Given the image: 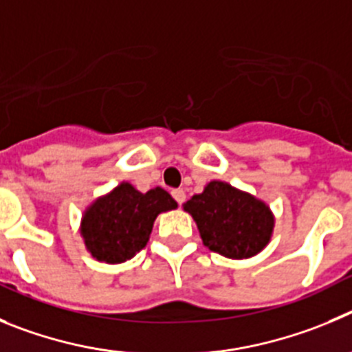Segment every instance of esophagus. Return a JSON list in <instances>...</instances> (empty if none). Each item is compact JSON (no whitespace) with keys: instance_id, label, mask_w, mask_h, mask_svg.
<instances>
[{"instance_id":"34e87169","label":"esophagus","mask_w":352,"mask_h":352,"mask_svg":"<svg viewBox=\"0 0 352 352\" xmlns=\"http://www.w3.org/2000/svg\"><path fill=\"white\" fill-rule=\"evenodd\" d=\"M172 196H173V198H175V201L179 205H182L184 201H186V192H184L182 189H173Z\"/></svg>"}]
</instances>
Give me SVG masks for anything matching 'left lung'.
Segmentation results:
<instances>
[{"mask_svg": "<svg viewBox=\"0 0 352 352\" xmlns=\"http://www.w3.org/2000/svg\"><path fill=\"white\" fill-rule=\"evenodd\" d=\"M210 251L231 259L261 252L274 233L275 217L265 201L228 182L212 180L184 204Z\"/></svg>", "mask_w": 352, "mask_h": 352, "instance_id": "left-lung-1", "label": "left lung"}]
</instances>
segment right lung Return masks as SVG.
Returning <instances> with one entry per match:
<instances>
[{"label":"right lung","instance_id":"add662e5","mask_svg":"<svg viewBox=\"0 0 352 352\" xmlns=\"http://www.w3.org/2000/svg\"><path fill=\"white\" fill-rule=\"evenodd\" d=\"M173 208L177 201L164 189L140 192L121 182L85 208L80 223L85 249L98 261H128L147 245L157 215Z\"/></svg>","mask_w":352,"mask_h":352}]
</instances>
